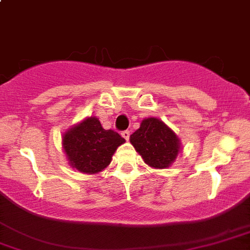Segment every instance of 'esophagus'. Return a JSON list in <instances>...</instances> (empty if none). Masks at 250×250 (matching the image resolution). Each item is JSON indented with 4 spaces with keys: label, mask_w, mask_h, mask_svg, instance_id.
I'll list each match as a JSON object with an SVG mask.
<instances>
[{
    "label": "esophagus",
    "mask_w": 250,
    "mask_h": 250,
    "mask_svg": "<svg viewBox=\"0 0 250 250\" xmlns=\"http://www.w3.org/2000/svg\"><path fill=\"white\" fill-rule=\"evenodd\" d=\"M121 136H123L124 139H125L127 141V140L130 139V131H129V130H125V131L121 132Z\"/></svg>",
    "instance_id": "1"
}]
</instances>
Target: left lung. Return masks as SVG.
<instances>
[{"mask_svg":"<svg viewBox=\"0 0 250 250\" xmlns=\"http://www.w3.org/2000/svg\"><path fill=\"white\" fill-rule=\"evenodd\" d=\"M130 142L144 162L154 169L172 166L182 148L178 135L158 118H146L130 135Z\"/></svg>","mask_w":250,"mask_h":250,"instance_id":"8db88e82","label":"left lung"}]
</instances>
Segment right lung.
Instances as JSON below:
<instances>
[{"label":"right lung","mask_w":250,"mask_h":250,"mask_svg":"<svg viewBox=\"0 0 250 250\" xmlns=\"http://www.w3.org/2000/svg\"><path fill=\"white\" fill-rule=\"evenodd\" d=\"M124 142L118 132L103 129L96 116L83 119L62 135V148L68 165L84 174H97L105 169Z\"/></svg>","instance_id":"add662e5"}]
</instances>
